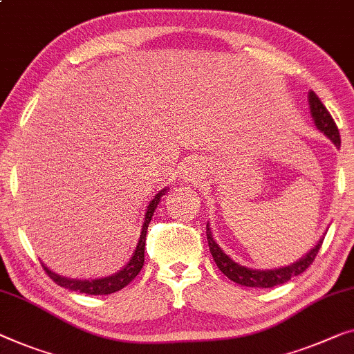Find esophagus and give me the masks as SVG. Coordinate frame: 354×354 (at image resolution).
Returning a JSON list of instances; mask_svg holds the SVG:
<instances>
[{"label":"esophagus","instance_id":"1","mask_svg":"<svg viewBox=\"0 0 354 354\" xmlns=\"http://www.w3.org/2000/svg\"><path fill=\"white\" fill-rule=\"evenodd\" d=\"M198 169L196 167H188V169H185V171H183V178H187V180H194V178L198 177Z\"/></svg>","mask_w":354,"mask_h":354}]
</instances>
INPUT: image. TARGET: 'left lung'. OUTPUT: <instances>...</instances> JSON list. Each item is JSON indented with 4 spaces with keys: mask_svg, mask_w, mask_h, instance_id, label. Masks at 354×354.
Here are the masks:
<instances>
[{
    "mask_svg": "<svg viewBox=\"0 0 354 354\" xmlns=\"http://www.w3.org/2000/svg\"><path fill=\"white\" fill-rule=\"evenodd\" d=\"M308 99H310L311 115H313L316 127L321 132H324V134L329 137V139L334 142L337 147H340L339 127H337L335 121L332 120L330 113L327 111L326 106L322 105L319 97H317L313 91H310ZM206 234H207L209 249H211V254L215 260V263H217L218 270L222 271L227 278H230L232 281H234V283H238L241 286H245V288H262V289L263 288L265 289L274 288V286H278V284H284V283H288L290 278H294V276H299L304 273V271L308 268L311 263H313V260L317 255V252H319V249L322 245V241H324V236H322L319 241H317V244L315 245V248L311 249L310 252L305 255V257H301L299 262L292 263L289 266H283V268H278V270L263 271V270L245 268V266H241L236 262H233V260L230 259L228 255L218 248V244L214 241L211 230H209V225H206Z\"/></svg>",
    "mask_w": 354,
    "mask_h": 354,
    "instance_id": "8db88e82",
    "label": "left lung"
}]
</instances>
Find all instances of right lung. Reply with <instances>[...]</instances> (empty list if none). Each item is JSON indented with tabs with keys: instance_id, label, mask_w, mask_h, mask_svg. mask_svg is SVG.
<instances>
[{
	"instance_id": "right-lung-1",
	"label": "right lung",
	"mask_w": 354,
	"mask_h": 354,
	"mask_svg": "<svg viewBox=\"0 0 354 354\" xmlns=\"http://www.w3.org/2000/svg\"><path fill=\"white\" fill-rule=\"evenodd\" d=\"M165 193H166V188L161 189V192L151 199V203L148 204L147 214H145V222H143L140 239H139V244H137V248H136V252L131 257L129 263H127L121 271H118L116 274H111V276H109V278H102V279H89V281L84 279V281H81V279H68V278H64V276L55 274L54 271H50L48 266L43 265L44 271L48 273L49 278L53 279L55 284L60 286V288L76 290V292H80V294L109 295V294H113V292L121 290L122 288H126V286L129 284L131 281L140 273L143 262H145L147 230H148V225H150V220L153 217V212H155L158 203H160V199Z\"/></svg>"
}]
</instances>
